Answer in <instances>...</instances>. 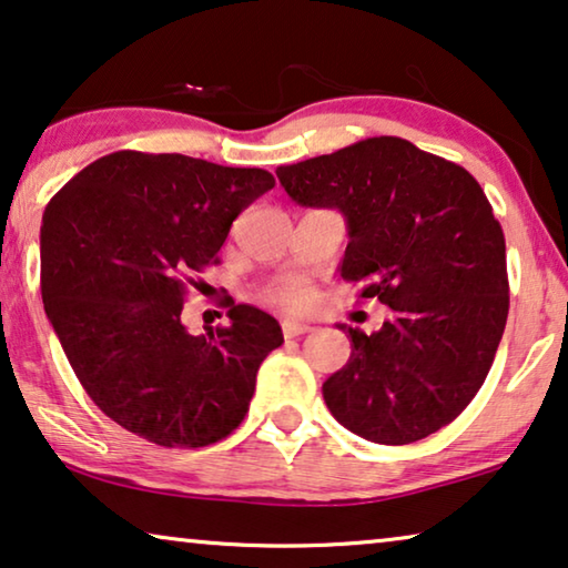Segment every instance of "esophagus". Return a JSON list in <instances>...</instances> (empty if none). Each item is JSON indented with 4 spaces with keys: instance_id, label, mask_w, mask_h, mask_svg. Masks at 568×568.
Instances as JSON below:
<instances>
[{
    "instance_id": "1",
    "label": "esophagus",
    "mask_w": 568,
    "mask_h": 568,
    "mask_svg": "<svg viewBox=\"0 0 568 568\" xmlns=\"http://www.w3.org/2000/svg\"><path fill=\"white\" fill-rule=\"evenodd\" d=\"M308 332H313V326H308V324H301V321H293V318L283 321L285 338H293V336H301V334H308Z\"/></svg>"
}]
</instances>
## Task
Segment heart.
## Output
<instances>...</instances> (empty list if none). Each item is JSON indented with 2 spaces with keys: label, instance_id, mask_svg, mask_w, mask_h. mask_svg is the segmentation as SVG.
I'll use <instances>...</instances> for the list:
<instances>
[{
  "label": "heart",
  "instance_id": "obj_1",
  "mask_svg": "<svg viewBox=\"0 0 568 568\" xmlns=\"http://www.w3.org/2000/svg\"><path fill=\"white\" fill-rule=\"evenodd\" d=\"M273 301L287 311H301L311 303V291L303 281H287L273 291Z\"/></svg>",
  "mask_w": 568,
  "mask_h": 568
}]
</instances>
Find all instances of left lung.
<instances>
[{
    "label": "left lung",
    "instance_id": "1",
    "mask_svg": "<svg viewBox=\"0 0 568 568\" xmlns=\"http://www.w3.org/2000/svg\"><path fill=\"white\" fill-rule=\"evenodd\" d=\"M301 206L346 222L344 281L393 308L379 332L352 338L324 383L332 416L367 442H420L471 403L493 367L510 308L505 234L462 165L400 138H369L277 168Z\"/></svg>",
    "mask_w": 568,
    "mask_h": 568
}]
</instances>
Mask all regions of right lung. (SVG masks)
I'll list each match as a JSON object with an SVG mask.
<instances>
[{
	"label": "right lung",
	"instance_id": "1",
	"mask_svg": "<svg viewBox=\"0 0 568 568\" xmlns=\"http://www.w3.org/2000/svg\"><path fill=\"white\" fill-rule=\"evenodd\" d=\"M273 185L262 168L120 150L50 199L42 303L83 390L122 428L199 448L244 420L281 324L232 301L230 326L193 336L181 313L191 275L216 265L234 219Z\"/></svg>",
	"mask_w": 568,
	"mask_h": 568
}]
</instances>
